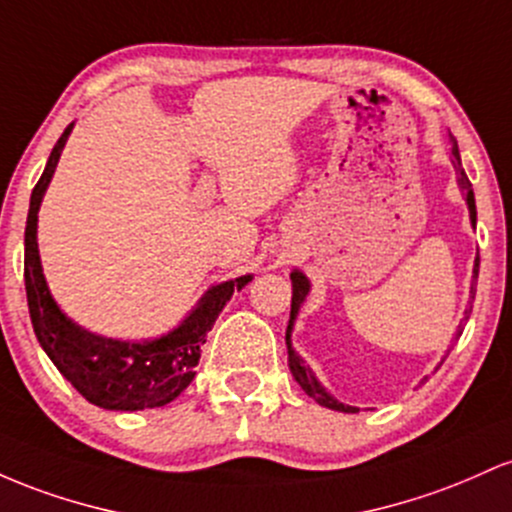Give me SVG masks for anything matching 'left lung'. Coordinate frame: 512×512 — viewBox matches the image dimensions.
Returning a JSON list of instances; mask_svg holds the SVG:
<instances>
[{
	"mask_svg": "<svg viewBox=\"0 0 512 512\" xmlns=\"http://www.w3.org/2000/svg\"><path fill=\"white\" fill-rule=\"evenodd\" d=\"M450 142H452V166H455L457 186L462 188L464 200H467V208H469V220H472V227H476V203H474L472 183H469L467 174H464L462 157H459V149H457V140H455V137H450ZM472 273L474 275H472V287H469V295H472V300H474L476 278H479V256L474 258V271ZM290 280H292V304H290V321H287V331H285V343H287V365H290L292 377H295V382L300 384L304 392H307V396H312V399L317 401L319 406H326V409L341 411V413H358L360 411L358 406L343 404V401H338L336 396L326 392V387L317 380V375H314L312 367L304 363L302 355L297 353L295 348H292V329H295V319H297V314H300L302 302L307 300L309 290H312V283H309L307 275H304L302 271H297V268L290 273ZM442 360H445V358H442ZM442 360H440V363H442Z\"/></svg>",
	"mask_w": 512,
	"mask_h": 512,
	"instance_id": "obj_1",
	"label": "left lung"
}]
</instances>
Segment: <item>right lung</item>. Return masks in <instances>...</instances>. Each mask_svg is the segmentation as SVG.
I'll return each mask as SVG.
<instances>
[{
	"instance_id": "add662e5",
	"label": "right lung",
	"mask_w": 512,
	"mask_h": 512,
	"mask_svg": "<svg viewBox=\"0 0 512 512\" xmlns=\"http://www.w3.org/2000/svg\"><path fill=\"white\" fill-rule=\"evenodd\" d=\"M72 128L74 123L67 125L50 152L43 176L31 193V205H28L24 278L33 331H36L40 348L48 353L60 375L89 404L108 411L157 409L174 401L193 382L205 336L225 304L232 300L234 290L249 285L254 275H239L234 280L212 285L181 319L179 326L157 338L123 341V338L101 336L67 317L50 295L43 266H40L38 210Z\"/></svg>"
}]
</instances>
